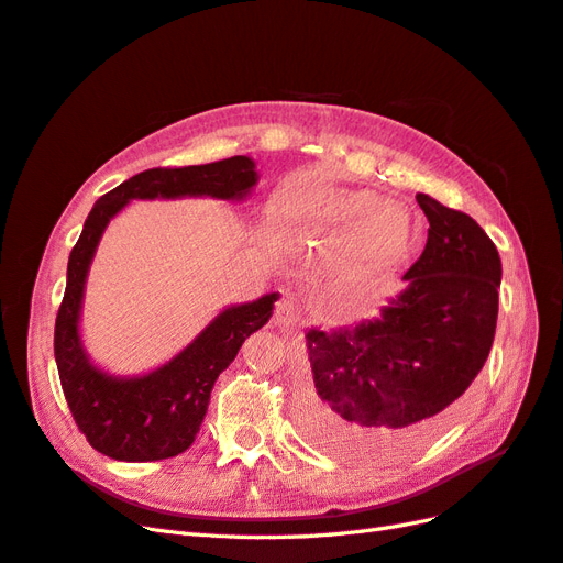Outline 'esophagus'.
<instances>
[{"mask_svg":"<svg viewBox=\"0 0 563 563\" xmlns=\"http://www.w3.org/2000/svg\"><path fill=\"white\" fill-rule=\"evenodd\" d=\"M275 324L284 331L296 329L300 324V308L296 306L294 300L282 298L275 306Z\"/></svg>","mask_w":563,"mask_h":563,"instance_id":"obj_1","label":"esophagus"}]
</instances>
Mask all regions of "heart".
Masks as SVG:
<instances>
[{
  "instance_id": "b5f03b06",
  "label": "heart",
  "mask_w": 563,
  "mask_h": 563,
  "mask_svg": "<svg viewBox=\"0 0 563 563\" xmlns=\"http://www.w3.org/2000/svg\"><path fill=\"white\" fill-rule=\"evenodd\" d=\"M282 208L288 218L331 230L360 224L357 251L378 261L400 255L412 236L409 212L398 203H384L382 196L369 189L291 187L282 196Z\"/></svg>"
}]
</instances>
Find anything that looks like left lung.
<instances>
[{"instance_id":"left-lung-1","label":"left lung","mask_w":563,"mask_h":563,"mask_svg":"<svg viewBox=\"0 0 563 563\" xmlns=\"http://www.w3.org/2000/svg\"><path fill=\"white\" fill-rule=\"evenodd\" d=\"M429 220L407 288L355 329L306 333L302 431L324 452L388 462L462 412L493 347L503 261L466 212L417 194Z\"/></svg>"}]
</instances>
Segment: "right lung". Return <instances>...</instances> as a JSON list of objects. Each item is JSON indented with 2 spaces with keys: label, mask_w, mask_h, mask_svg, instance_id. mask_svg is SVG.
<instances>
[{
  "label": "right lung",
  "mask_w": 563,
  "mask_h": 563,
  "mask_svg": "<svg viewBox=\"0 0 563 563\" xmlns=\"http://www.w3.org/2000/svg\"><path fill=\"white\" fill-rule=\"evenodd\" d=\"M249 156L187 168H151L125 179L89 210L68 257L66 294L54 327V357L70 415L97 452L120 462H158L185 452L206 417L210 390L230 367L241 343L267 324L279 294L222 310L185 351L144 376H111L89 362L80 341L85 279L99 239L134 199L212 196L241 201L255 187Z\"/></svg>",
  "instance_id": "1"
}]
</instances>
